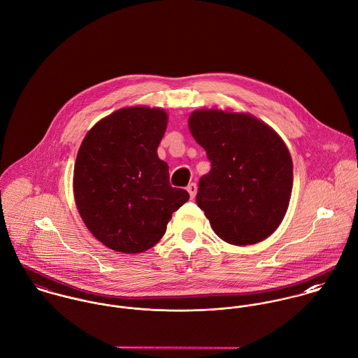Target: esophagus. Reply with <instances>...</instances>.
Listing matches in <instances>:
<instances>
[{
  "mask_svg": "<svg viewBox=\"0 0 358 358\" xmlns=\"http://www.w3.org/2000/svg\"><path fill=\"white\" fill-rule=\"evenodd\" d=\"M187 192H189L190 197L194 199V197H196V193H197V185H196V183H190V185L187 186Z\"/></svg>",
  "mask_w": 358,
  "mask_h": 358,
  "instance_id": "esophagus-1",
  "label": "esophagus"
}]
</instances>
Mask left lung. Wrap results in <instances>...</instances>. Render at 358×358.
Returning <instances> with one entry per match:
<instances>
[{"label": "left lung", "mask_w": 358, "mask_h": 358, "mask_svg": "<svg viewBox=\"0 0 358 358\" xmlns=\"http://www.w3.org/2000/svg\"><path fill=\"white\" fill-rule=\"evenodd\" d=\"M189 128L210 161L196 201L216 236L233 245L267 238L292 193V158L282 139L251 114L217 108L193 111Z\"/></svg>", "instance_id": "1"}]
</instances>
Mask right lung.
<instances>
[{
	"label": "right lung",
	"instance_id": "add662e5",
	"mask_svg": "<svg viewBox=\"0 0 358 358\" xmlns=\"http://www.w3.org/2000/svg\"><path fill=\"white\" fill-rule=\"evenodd\" d=\"M166 124L162 108H120L96 122L80 146L76 205L94 237L113 251L150 250L190 197L169 185L168 164L157 155Z\"/></svg>",
	"mask_w": 358,
	"mask_h": 358
}]
</instances>
